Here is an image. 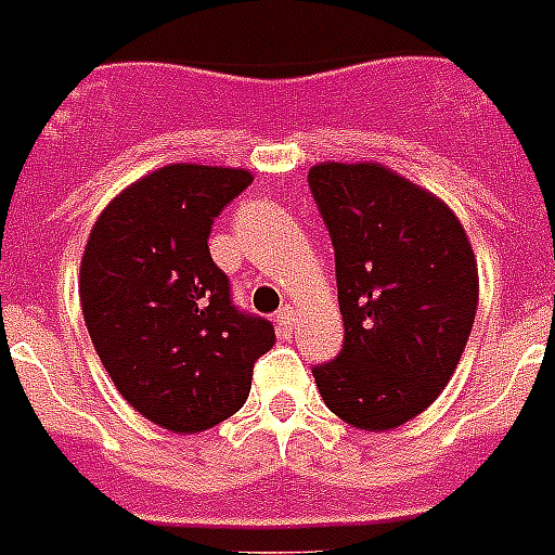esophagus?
Returning <instances> with one entry per match:
<instances>
[{"mask_svg":"<svg viewBox=\"0 0 555 555\" xmlns=\"http://www.w3.org/2000/svg\"><path fill=\"white\" fill-rule=\"evenodd\" d=\"M274 321H278V330H281L283 335H292V321H295V309H292V306H283Z\"/></svg>","mask_w":555,"mask_h":555,"instance_id":"esophagus-1","label":"esophagus"}]
</instances>
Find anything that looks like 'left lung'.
<instances>
[{
  "instance_id": "8db88e82",
  "label": "left lung",
  "mask_w": 555,
  "mask_h": 555,
  "mask_svg": "<svg viewBox=\"0 0 555 555\" xmlns=\"http://www.w3.org/2000/svg\"><path fill=\"white\" fill-rule=\"evenodd\" d=\"M309 189L344 314V349L312 366L314 384L340 421L396 429L453 378L476 321V255L444 201L380 163H321Z\"/></svg>"
}]
</instances>
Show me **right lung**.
<instances>
[{
    "mask_svg": "<svg viewBox=\"0 0 555 555\" xmlns=\"http://www.w3.org/2000/svg\"><path fill=\"white\" fill-rule=\"evenodd\" d=\"M249 183L243 168L171 163L119 192L86 243L91 344L119 396L171 433H203L241 410L274 344L272 323L232 304L208 251L215 217Z\"/></svg>",
    "mask_w": 555,
    "mask_h": 555,
    "instance_id": "1",
    "label": "right lung"
}]
</instances>
